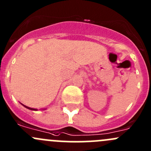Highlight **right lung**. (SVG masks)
Returning <instances> with one entry per match:
<instances>
[{
	"label": "right lung",
	"instance_id": "obj_1",
	"mask_svg": "<svg viewBox=\"0 0 151 151\" xmlns=\"http://www.w3.org/2000/svg\"><path fill=\"white\" fill-rule=\"evenodd\" d=\"M23 105V104H22ZM24 106H25V107H26V108H28V109H30V110H37V109H33V108H30V107H28V106H25V105H23Z\"/></svg>",
	"mask_w": 151,
	"mask_h": 151
}]
</instances>
